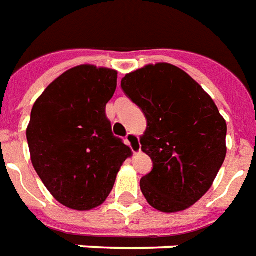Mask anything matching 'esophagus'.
Wrapping results in <instances>:
<instances>
[{"instance_id": "esophagus-1", "label": "esophagus", "mask_w": 256, "mask_h": 256, "mask_svg": "<svg viewBox=\"0 0 256 256\" xmlns=\"http://www.w3.org/2000/svg\"><path fill=\"white\" fill-rule=\"evenodd\" d=\"M126 142L130 146V149L132 150V153H138L141 152V144H140V138L134 134V132H128L126 136Z\"/></svg>"}]
</instances>
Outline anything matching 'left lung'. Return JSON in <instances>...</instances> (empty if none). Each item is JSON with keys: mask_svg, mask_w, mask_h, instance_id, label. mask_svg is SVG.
I'll list each match as a JSON object with an SVG mask.
<instances>
[{"mask_svg": "<svg viewBox=\"0 0 256 256\" xmlns=\"http://www.w3.org/2000/svg\"><path fill=\"white\" fill-rule=\"evenodd\" d=\"M120 87L145 114L142 150L153 169L141 190L161 212H180L208 192L223 165L227 124L212 98L176 66L158 63L128 74Z\"/></svg>", "mask_w": 256, "mask_h": 256, "instance_id": "obj_1", "label": "left lung"}]
</instances>
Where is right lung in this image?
I'll use <instances>...</instances> for the list:
<instances>
[{
	"instance_id": "1",
	"label": "right lung",
	"mask_w": 256,
	"mask_h": 256,
	"mask_svg": "<svg viewBox=\"0 0 256 256\" xmlns=\"http://www.w3.org/2000/svg\"><path fill=\"white\" fill-rule=\"evenodd\" d=\"M116 75L110 68L78 66L52 82L33 104L26 128L33 168L50 194L71 210L100 206L132 156L106 116Z\"/></svg>"
}]
</instances>
